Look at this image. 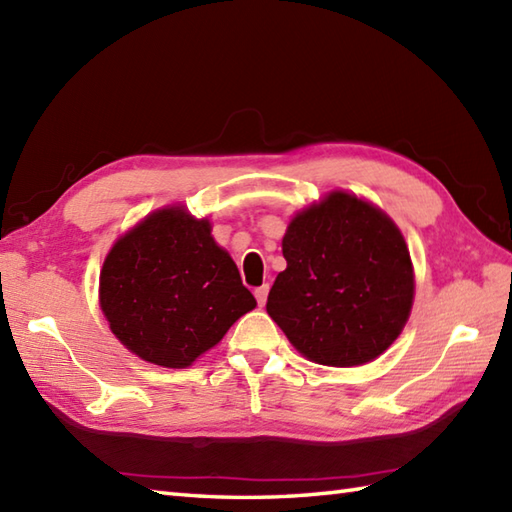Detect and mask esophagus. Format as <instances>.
I'll return each mask as SVG.
<instances>
[{
  "mask_svg": "<svg viewBox=\"0 0 512 512\" xmlns=\"http://www.w3.org/2000/svg\"><path fill=\"white\" fill-rule=\"evenodd\" d=\"M268 290H270V288H268V284L255 288V299H257L259 306H264V303H266V299H268Z\"/></svg>",
  "mask_w": 512,
  "mask_h": 512,
  "instance_id": "esophagus-1",
  "label": "esophagus"
}]
</instances>
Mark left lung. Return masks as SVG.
I'll list each match as a JSON object with an SVG mask.
<instances>
[{
  "label": "left lung",
  "instance_id": "left-lung-1",
  "mask_svg": "<svg viewBox=\"0 0 512 512\" xmlns=\"http://www.w3.org/2000/svg\"><path fill=\"white\" fill-rule=\"evenodd\" d=\"M281 250L288 266L266 310L303 356L354 367L398 339L413 303V266L405 237L374 204L332 191L292 217Z\"/></svg>",
  "mask_w": 512,
  "mask_h": 512
}]
</instances>
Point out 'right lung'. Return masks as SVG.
<instances>
[{
    "mask_svg": "<svg viewBox=\"0 0 512 512\" xmlns=\"http://www.w3.org/2000/svg\"><path fill=\"white\" fill-rule=\"evenodd\" d=\"M101 310L129 352L160 367H189L257 306L209 220L182 206L147 215L112 246Z\"/></svg>",
    "mask_w": 512,
    "mask_h": 512,
    "instance_id": "obj_1",
    "label": "right lung"
}]
</instances>
